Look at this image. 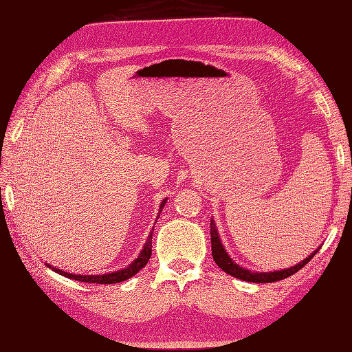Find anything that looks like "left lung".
Masks as SVG:
<instances>
[{
	"label": "left lung",
	"instance_id": "8db88e82",
	"mask_svg": "<svg viewBox=\"0 0 352 352\" xmlns=\"http://www.w3.org/2000/svg\"><path fill=\"white\" fill-rule=\"evenodd\" d=\"M210 243H212V256L213 261H215L217 265L224 270L227 274L230 276L241 279V280H247V282H256V284H265V282H276L282 280L288 276H292L296 272H299L302 267H305L309 261L314 258V254L319 252V249H316L308 258L304 261H300L299 264H296L294 267L290 268H284V270H278V272H264V273H258V272H252L247 270V268L238 265L236 263H233V259L229 256V253L226 252L224 245L221 243V238L218 235V229L215 226V221L210 219Z\"/></svg>",
	"mask_w": 352,
	"mask_h": 352
}]
</instances>
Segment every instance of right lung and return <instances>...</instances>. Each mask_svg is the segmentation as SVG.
Listing matches in <instances>:
<instances>
[{
    "instance_id": "obj_1",
    "label": "right lung",
    "mask_w": 352,
    "mask_h": 352,
    "mask_svg": "<svg viewBox=\"0 0 352 352\" xmlns=\"http://www.w3.org/2000/svg\"><path fill=\"white\" fill-rule=\"evenodd\" d=\"M164 203H166V199H163L162 204H160V212L164 208ZM153 232L149 233V236L146 239V243L143 245V250L140 252L139 256H137L133 263H131L126 268H123V270L119 272H114V273H107V274H74V273H67V272H62L59 268H54L52 265L45 264L48 268H52L56 273L62 274V276H65L68 279H74V280H80V282H89V284H117V282H123L129 278H133L134 274L139 273L142 268L148 264V261L151 258V253H153Z\"/></svg>"
}]
</instances>
